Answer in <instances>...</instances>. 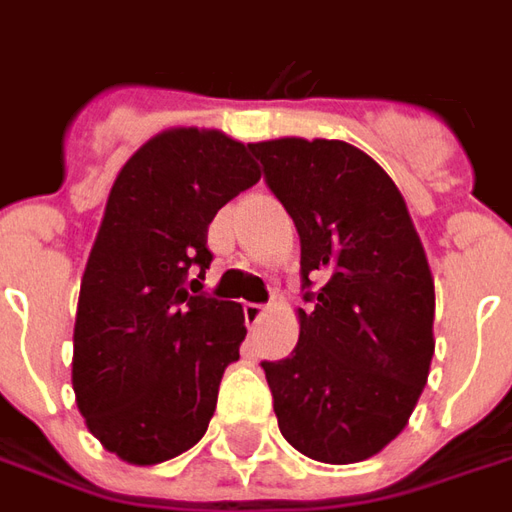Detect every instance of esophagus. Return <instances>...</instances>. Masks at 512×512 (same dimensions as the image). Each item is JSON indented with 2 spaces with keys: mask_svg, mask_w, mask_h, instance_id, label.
<instances>
[{
  "mask_svg": "<svg viewBox=\"0 0 512 512\" xmlns=\"http://www.w3.org/2000/svg\"><path fill=\"white\" fill-rule=\"evenodd\" d=\"M263 315H266V307H263V304H244V318L249 329H255L257 323L263 321Z\"/></svg>",
  "mask_w": 512,
  "mask_h": 512,
  "instance_id": "esophagus-1",
  "label": "esophagus"
}]
</instances>
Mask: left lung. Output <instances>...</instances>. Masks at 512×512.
Returning <instances> with one entry per match:
<instances>
[{
    "label": "left lung",
    "mask_w": 512,
    "mask_h": 512,
    "mask_svg": "<svg viewBox=\"0 0 512 512\" xmlns=\"http://www.w3.org/2000/svg\"><path fill=\"white\" fill-rule=\"evenodd\" d=\"M249 150L299 230L312 304L293 354L260 362L279 430L312 461H365L406 428L428 381V257L392 178L359 147L285 136Z\"/></svg>",
    "instance_id": "8db88e82"
}]
</instances>
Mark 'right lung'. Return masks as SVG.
Returning a JSON list of instances; mask_svg holds the SVG:
<instances>
[{
    "instance_id": "1",
    "label": "right lung",
    "mask_w": 512,
    "mask_h": 512,
    "mask_svg": "<svg viewBox=\"0 0 512 512\" xmlns=\"http://www.w3.org/2000/svg\"><path fill=\"white\" fill-rule=\"evenodd\" d=\"M257 180L249 145L172 128L109 191L79 290L73 392L90 433L123 461H169L208 430L246 337L241 304L200 293L208 224Z\"/></svg>"
}]
</instances>
